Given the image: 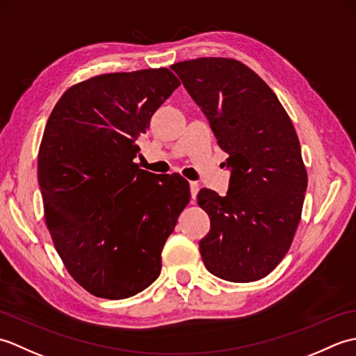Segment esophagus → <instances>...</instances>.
Listing matches in <instances>:
<instances>
[{
	"instance_id": "34e87169",
	"label": "esophagus",
	"mask_w": 356,
	"mask_h": 356,
	"mask_svg": "<svg viewBox=\"0 0 356 356\" xmlns=\"http://www.w3.org/2000/svg\"><path fill=\"white\" fill-rule=\"evenodd\" d=\"M200 190V185L197 182H190V191H191V197L195 199V195H197Z\"/></svg>"
}]
</instances>
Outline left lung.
Here are the masks:
<instances>
[{
  "label": "left lung",
  "instance_id": "obj_1",
  "mask_svg": "<svg viewBox=\"0 0 356 356\" xmlns=\"http://www.w3.org/2000/svg\"><path fill=\"white\" fill-rule=\"evenodd\" d=\"M228 154V194L203 188L197 202L211 229L199 241L211 274L234 283L266 277L289 251L307 172L295 128L275 93L236 59L171 65Z\"/></svg>",
  "mask_w": 356,
  "mask_h": 356
}]
</instances>
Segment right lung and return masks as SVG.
Here are the masks:
<instances>
[{
  "label": "right lung",
  "instance_id": "1",
  "mask_svg": "<svg viewBox=\"0 0 356 356\" xmlns=\"http://www.w3.org/2000/svg\"><path fill=\"white\" fill-rule=\"evenodd\" d=\"M179 86L168 69L99 74L67 90L45 125V223L67 270L96 297L128 298L154 282L190 202L185 179L133 162L151 116Z\"/></svg>",
  "mask_w": 356,
  "mask_h": 356
}]
</instances>
